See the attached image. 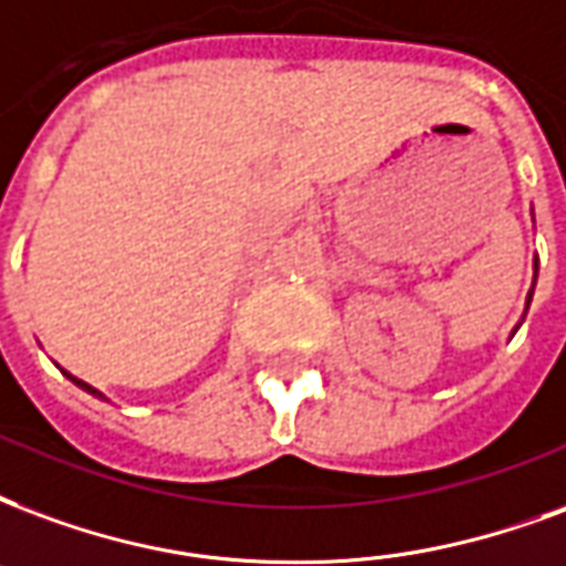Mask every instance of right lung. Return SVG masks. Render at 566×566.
Returning <instances> with one entry per match:
<instances>
[{
  "label": "right lung",
  "mask_w": 566,
  "mask_h": 566,
  "mask_svg": "<svg viewBox=\"0 0 566 566\" xmlns=\"http://www.w3.org/2000/svg\"><path fill=\"white\" fill-rule=\"evenodd\" d=\"M71 380H74V384H77V387L86 389V392H92V396H102V392H95V389H92L90 384H83V380H77V378H71Z\"/></svg>",
  "instance_id": "right-lung-1"
}]
</instances>
